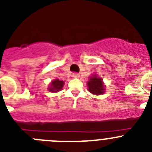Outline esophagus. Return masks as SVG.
<instances>
[{
    "label": "esophagus",
    "mask_w": 152,
    "mask_h": 152,
    "mask_svg": "<svg viewBox=\"0 0 152 152\" xmlns=\"http://www.w3.org/2000/svg\"><path fill=\"white\" fill-rule=\"evenodd\" d=\"M73 75V77L74 78H79V74L77 73H74Z\"/></svg>",
    "instance_id": "34e87169"
}]
</instances>
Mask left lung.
<instances>
[{
	"mask_svg": "<svg viewBox=\"0 0 152 152\" xmlns=\"http://www.w3.org/2000/svg\"><path fill=\"white\" fill-rule=\"evenodd\" d=\"M88 91L92 93L93 95H99L104 93V86L102 78L98 77L96 75H93L89 78V80L87 83Z\"/></svg>",
	"mask_w": 152,
	"mask_h": 152,
	"instance_id": "8db88e82",
	"label": "left lung"
}]
</instances>
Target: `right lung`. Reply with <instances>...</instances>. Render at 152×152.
Segmentation results:
<instances>
[{"instance_id":"right-lung-1","label":"right lung","mask_w":152,"mask_h":152,"mask_svg":"<svg viewBox=\"0 0 152 152\" xmlns=\"http://www.w3.org/2000/svg\"><path fill=\"white\" fill-rule=\"evenodd\" d=\"M64 85V81H61L60 79H56L51 82L48 89V91H51V92H57V91H59L62 89Z\"/></svg>"}]
</instances>
